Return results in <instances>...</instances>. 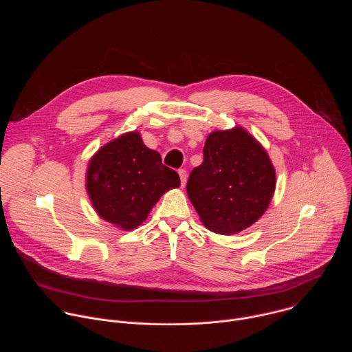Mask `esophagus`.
Listing matches in <instances>:
<instances>
[{"mask_svg": "<svg viewBox=\"0 0 352 352\" xmlns=\"http://www.w3.org/2000/svg\"><path fill=\"white\" fill-rule=\"evenodd\" d=\"M178 174H179V178H181V186H185L186 179H188V174H186V171H185L184 168H181V170L178 171Z\"/></svg>", "mask_w": 352, "mask_h": 352, "instance_id": "1", "label": "esophagus"}]
</instances>
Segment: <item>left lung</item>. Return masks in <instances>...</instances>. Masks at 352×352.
I'll return each instance as SVG.
<instances>
[{
	"instance_id": "obj_1",
	"label": "left lung",
	"mask_w": 352,
	"mask_h": 352,
	"mask_svg": "<svg viewBox=\"0 0 352 352\" xmlns=\"http://www.w3.org/2000/svg\"><path fill=\"white\" fill-rule=\"evenodd\" d=\"M274 188L276 173L266 150L236 126L208 136L204 162L190 171L186 193L210 231L231 235L259 220Z\"/></svg>"
}]
</instances>
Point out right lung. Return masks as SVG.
Masks as SVG:
<instances>
[{"mask_svg":"<svg viewBox=\"0 0 352 352\" xmlns=\"http://www.w3.org/2000/svg\"><path fill=\"white\" fill-rule=\"evenodd\" d=\"M179 175L162 156L129 132L103 146L90 160L86 188L100 217L132 230L143 223L160 196L179 186Z\"/></svg>","mask_w":352,"mask_h":352,"instance_id":"1","label":"right lung"}]
</instances>
